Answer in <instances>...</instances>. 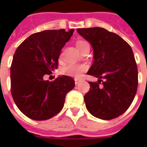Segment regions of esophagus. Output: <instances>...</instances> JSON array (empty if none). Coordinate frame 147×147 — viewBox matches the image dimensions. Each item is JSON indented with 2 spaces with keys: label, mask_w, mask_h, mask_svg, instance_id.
I'll return each mask as SVG.
<instances>
[{
  "label": "esophagus",
  "mask_w": 147,
  "mask_h": 147,
  "mask_svg": "<svg viewBox=\"0 0 147 147\" xmlns=\"http://www.w3.org/2000/svg\"><path fill=\"white\" fill-rule=\"evenodd\" d=\"M80 83V80H78V79H76V80H75V83H76V85H78Z\"/></svg>",
  "instance_id": "esophagus-1"
}]
</instances>
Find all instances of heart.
Listing matches in <instances>:
<instances>
[{
    "mask_svg": "<svg viewBox=\"0 0 147 147\" xmlns=\"http://www.w3.org/2000/svg\"><path fill=\"white\" fill-rule=\"evenodd\" d=\"M87 42L84 41H78L76 42V46L78 49L83 47V45L86 44ZM87 65L86 64H68L61 69V73L64 76H67L75 77V78H80L82 74L87 70Z\"/></svg>",
    "mask_w": 147,
    "mask_h": 147,
    "instance_id": "heart-1",
    "label": "heart"
}]
</instances>
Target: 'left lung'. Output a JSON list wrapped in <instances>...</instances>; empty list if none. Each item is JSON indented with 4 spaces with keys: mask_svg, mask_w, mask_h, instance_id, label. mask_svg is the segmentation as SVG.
Here are the masks:
<instances>
[{
    "mask_svg": "<svg viewBox=\"0 0 147 147\" xmlns=\"http://www.w3.org/2000/svg\"><path fill=\"white\" fill-rule=\"evenodd\" d=\"M76 30L94 51L87 74L98 79V83L90 82V89L84 96L87 110L102 120L120 117L129 108L137 91L138 69L132 49L118 34L102 27Z\"/></svg>",
    "mask_w": 147,
    "mask_h": 147,
    "instance_id": "obj_1",
    "label": "left lung"
}]
</instances>
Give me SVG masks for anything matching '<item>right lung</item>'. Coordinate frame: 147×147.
<instances>
[{"label":"right lung","instance_id":"add662e5","mask_svg":"<svg viewBox=\"0 0 147 147\" xmlns=\"http://www.w3.org/2000/svg\"><path fill=\"white\" fill-rule=\"evenodd\" d=\"M74 29L43 30L28 37L19 45L11 66V93L23 113L34 120L50 119L64 107L67 92L75 81L60 76L44 80L57 68L61 49L72 36Z\"/></svg>","mask_w":147,"mask_h":147}]
</instances>
